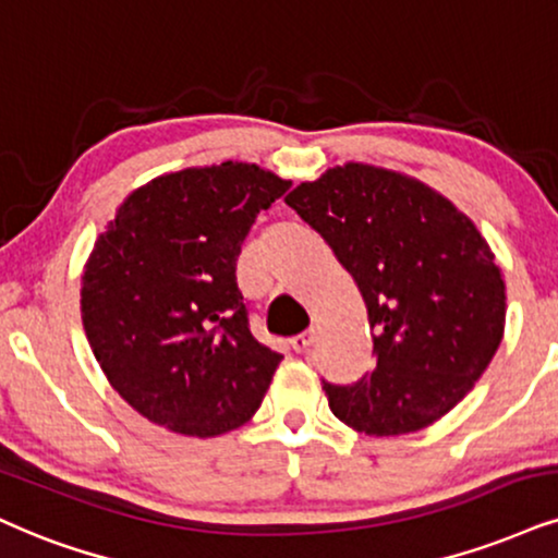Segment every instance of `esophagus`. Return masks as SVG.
<instances>
[{
	"mask_svg": "<svg viewBox=\"0 0 558 558\" xmlns=\"http://www.w3.org/2000/svg\"><path fill=\"white\" fill-rule=\"evenodd\" d=\"M313 341H315V333L313 331H305V333L294 336L292 349H294V352H307V349L313 347Z\"/></svg>",
	"mask_w": 558,
	"mask_h": 558,
	"instance_id": "obj_1",
	"label": "esophagus"
}]
</instances>
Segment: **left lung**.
<instances>
[{
  "mask_svg": "<svg viewBox=\"0 0 558 558\" xmlns=\"http://www.w3.org/2000/svg\"><path fill=\"white\" fill-rule=\"evenodd\" d=\"M284 202L352 274L375 328V367L323 385L333 416L369 437L435 424L505 336V279L478 227L426 183L364 162L328 168Z\"/></svg>",
  "mask_w": 558,
  "mask_h": 558,
  "instance_id": "8db88e82",
  "label": "left lung"
}]
</instances>
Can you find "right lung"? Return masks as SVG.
I'll return each instance as SVG.
<instances>
[{
    "label": "right lung",
    "instance_id": "obj_1",
    "mask_svg": "<svg viewBox=\"0 0 558 558\" xmlns=\"http://www.w3.org/2000/svg\"><path fill=\"white\" fill-rule=\"evenodd\" d=\"M290 181L253 162L165 173L132 191L82 274V326L108 383L157 426L217 437L258 411L281 354L253 339L240 245Z\"/></svg>",
    "mask_w": 558,
    "mask_h": 558
}]
</instances>
